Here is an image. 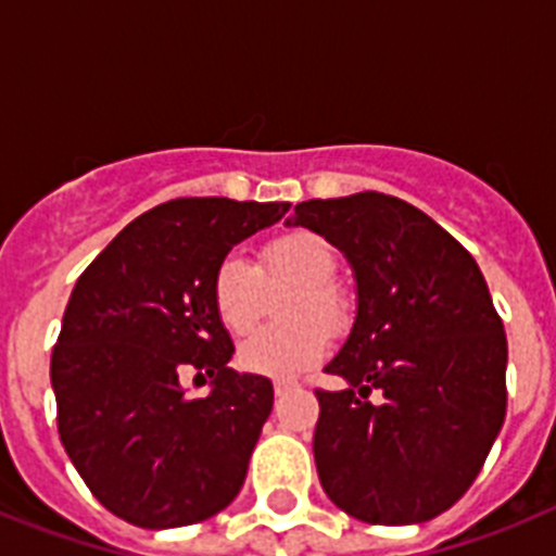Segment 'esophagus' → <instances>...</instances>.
<instances>
[{
  "instance_id": "esophagus-1",
  "label": "esophagus",
  "mask_w": 556,
  "mask_h": 556,
  "mask_svg": "<svg viewBox=\"0 0 556 556\" xmlns=\"http://www.w3.org/2000/svg\"><path fill=\"white\" fill-rule=\"evenodd\" d=\"M273 387H275V395L278 397L289 395V392H294V390H301V384H298V381H292V378H275Z\"/></svg>"
}]
</instances>
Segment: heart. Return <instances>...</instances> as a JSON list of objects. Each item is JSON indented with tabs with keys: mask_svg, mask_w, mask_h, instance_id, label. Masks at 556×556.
I'll list each match as a JSON object with an SVG mask.
<instances>
[{
	"mask_svg": "<svg viewBox=\"0 0 556 556\" xmlns=\"http://www.w3.org/2000/svg\"><path fill=\"white\" fill-rule=\"evenodd\" d=\"M339 255L326 236L289 230L258 250L255 267L242 255H225L211 275V306L230 333H248L267 308V289L283 294L287 323L258 328L239 345V367L253 376L294 378L331 353L333 333L351 323V298L333 281Z\"/></svg>",
	"mask_w": 556,
	"mask_h": 556,
	"instance_id": "obj_1",
	"label": "heart"
}]
</instances>
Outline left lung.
I'll return each mask as SVG.
<instances>
[{
    "label": "left lung",
    "mask_w": 556,
    "mask_h": 556,
    "mask_svg": "<svg viewBox=\"0 0 556 556\" xmlns=\"http://www.w3.org/2000/svg\"><path fill=\"white\" fill-rule=\"evenodd\" d=\"M289 225L326 236L356 275V323L326 367L348 387L314 392L323 490L365 523L437 518L468 493L507 415V333L479 264L378 191L298 203Z\"/></svg>",
    "instance_id": "8db88e82"
}]
</instances>
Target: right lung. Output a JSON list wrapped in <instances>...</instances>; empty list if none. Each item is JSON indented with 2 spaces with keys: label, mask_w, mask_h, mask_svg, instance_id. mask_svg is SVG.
I'll list each match as a JSON object with an SVG mask.
<instances>
[{
  "label": "right lung",
  "mask_w": 556,
  "mask_h": 556,
  "mask_svg": "<svg viewBox=\"0 0 556 556\" xmlns=\"http://www.w3.org/2000/svg\"><path fill=\"white\" fill-rule=\"evenodd\" d=\"M289 203L180 198L132 219L86 273L52 351L58 434L108 513L175 529L225 509L273 412L269 378L230 370L211 275ZM212 378L189 399L179 372Z\"/></svg>",
  "instance_id": "add662e5"
}]
</instances>
